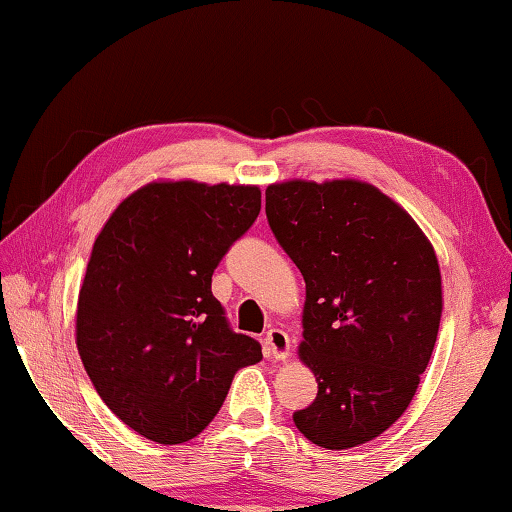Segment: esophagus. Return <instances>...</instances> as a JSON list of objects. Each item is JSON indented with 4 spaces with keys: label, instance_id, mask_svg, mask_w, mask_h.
Returning <instances> with one entry per match:
<instances>
[{
    "label": "esophagus",
    "instance_id": "esophagus-1",
    "mask_svg": "<svg viewBox=\"0 0 512 512\" xmlns=\"http://www.w3.org/2000/svg\"><path fill=\"white\" fill-rule=\"evenodd\" d=\"M264 343L268 348V354H271V359H287L289 357L291 341H289V334L284 332V329H280V327L268 329L264 336Z\"/></svg>",
    "mask_w": 512,
    "mask_h": 512
}]
</instances>
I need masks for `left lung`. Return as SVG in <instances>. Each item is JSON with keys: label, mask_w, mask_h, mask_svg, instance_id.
<instances>
[{"label": "left lung", "mask_w": 512, "mask_h": 512, "mask_svg": "<svg viewBox=\"0 0 512 512\" xmlns=\"http://www.w3.org/2000/svg\"><path fill=\"white\" fill-rule=\"evenodd\" d=\"M266 219L307 284L300 359L318 395L293 422L325 449L368 443L406 411L431 359L436 253L400 205L359 180L271 185Z\"/></svg>", "instance_id": "left-lung-1"}]
</instances>
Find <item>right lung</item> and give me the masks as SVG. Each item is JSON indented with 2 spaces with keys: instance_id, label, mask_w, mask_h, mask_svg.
I'll return each mask as SVG.
<instances>
[{
  "instance_id": "1",
  "label": "right lung",
  "mask_w": 512,
  "mask_h": 512,
  "mask_svg": "<svg viewBox=\"0 0 512 512\" xmlns=\"http://www.w3.org/2000/svg\"><path fill=\"white\" fill-rule=\"evenodd\" d=\"M262 192L194 180L151 183L94 241L76 345L117 418L160 445L187 443L219 413L237 370L262 345L232 332L212 273L255 223Z\"/></svg>"
}]
</instances>
